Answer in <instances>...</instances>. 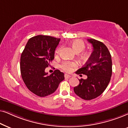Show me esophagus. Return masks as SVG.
<instances>
[{
	"label": "esophagus",
	"mask_w": 128,
	"mask_h": 128,
	"mask_svg": "<svg viewBox=\"0 0 128 128\" xmlns=\"http://www.w3.org/2000/svg\"><path fill=\"white\" fill-rule=\"evenodd\" d=\"M71 76H70V75H68V74L64 75V77H65V78H70Z\"/></svg>",
	"instance_id": "obj_1"
}]
</instances>
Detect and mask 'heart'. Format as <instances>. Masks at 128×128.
Listing matches in <instances>:
<instances>
[{
  "label": "heart",
  "mask_w": 128,
  "mask_h": 128,
  "mask_svg": "<svg viewBox=\"0 0 128 128\" xmlns=\"http://www.w3.org/2000/svg\"><path fill=\"white\" fill-rule=\"evenodd\" d=\"M71 46H72L73 50H74L75 52H76V53H79V52H82L85 50L86 45V43L82 40H80V39H76V40H74L71 42ZM59 51L60 48L57 49L56 51V53H58ZM90 57H91V53L88 52H82L81 55V58L84 61H88L90 59ZM76 63L66 61V62L62 63V65L61 66V67L66 72H70L72 70V68L76 67Z\"/></svg>",
  "instance_id": "heart-1"
}]
</instances>
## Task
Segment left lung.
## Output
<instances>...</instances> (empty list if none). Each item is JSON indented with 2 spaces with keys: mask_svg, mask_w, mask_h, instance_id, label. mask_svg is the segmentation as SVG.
<instances>
[{
  "mask_svg": "<svg viewBox=\"0 0 128 128\" xmlns=\"http://www.w3.org/2000/svg\"><path fill=\"white\" fill-rule=\"evenodd\" d=\"M92 44L93 52L84 66L76 73L87 76L79 80L80 84L74 88V92L85 100L96 98L106 89L111 78L112 58L110 51L103 42L94 38L87 39Z\"/></svg>",
  "mask_w": 128,
  "mask_h": 128,
  "instance_id": "8db88e82",
  "label": "left lung"
}]
</instances>
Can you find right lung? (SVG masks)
<instances>
[{
  "instance_id": "add662e5",
  "label": "right lung",
  "mask_w": 128,
  "mask_h": 128,
  "mask_svg": "<svg viewBox=\"0 0 128 128\" xmlns=\"http://www.w3.org/2000/svg\"><path fill=\"white\" fill-rule=\"evenodd\" d=\"M60 38L38 35L27 42L20 58V72L27 88L37 96L52 94L64 80V74L58 70L48 76L46 68L54 58V52Z\"/></svg>"
}]
</instances>
